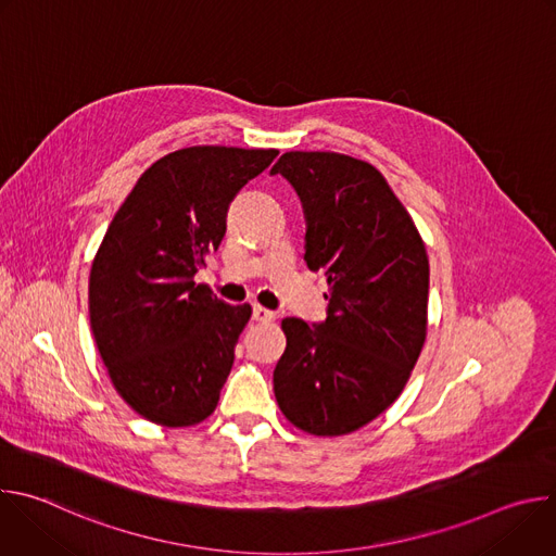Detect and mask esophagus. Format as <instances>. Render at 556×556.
Returning a JSON list of instances; mask_svg holds the SVG:
<instances>
[{"mask_svg":"<svg viewBox=\"0 0 556 556\" xmlns=\"http://www.w3.org/2000/svg\"><path fill=\"white\" fill-rule=\"evenodd\" d=\"M275 312L268 309V307H262V305H253V319L260 321V324H270L275 321Z\"/></svg>","mask_w":556,"mask_h":556,"instance_id":"1","label":"esophagus"}]
</instances>
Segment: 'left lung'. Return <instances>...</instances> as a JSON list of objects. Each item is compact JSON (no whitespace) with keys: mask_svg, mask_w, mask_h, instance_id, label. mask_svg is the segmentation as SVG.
I'll return each mask as SVG.
<instances>
[{"mask_svg":"<svg viewBox=\"0 0 556 556\" xmlns=\"http://www.w3.org/2000/svg\"><path fill=\"white\" fill-rule=\"evenodd\" d=\"M270 174L296 191L305 264L328 277V319L281 321L273 382L283 416L312 435L352 433L405 389L427 339L429 260L382 174L334 151H286Z\"/></svg>","mask_w":556,"mask_h":556,"instance_id":"left-lung-1","label":"left lung"}]
</instances>
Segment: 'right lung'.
Segmentation results:
<instances>
[{"label":"right lung","instance_id":"right-lung-1","mask_svg":"<svg viewBox=\"0 0 556 556\" xmlns=\"http://www.w3.org/2000/svg\"><path fill=\"white\" fill-rule=\"evenodd\" d=\"M277 149L198 144L167 153L116 211L90 273V326L110 380L144 420H206L251 305L193 281L226 232V213Z\"/></svg>","mask_w":556,"mask_h":556}]
</instances>
